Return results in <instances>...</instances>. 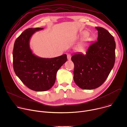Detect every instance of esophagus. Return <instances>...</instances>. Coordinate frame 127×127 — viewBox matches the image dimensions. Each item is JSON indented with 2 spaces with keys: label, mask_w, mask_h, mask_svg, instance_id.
Returning <instances> with one entry per match:
<instances>
[{
  "label": "esophagus",
  "mask_w": 127,
  "mask_h": 127,
  "mask_svg": "<svg viewBox=\"0 0 127 127\" xmlns=\"http://www.w3.org/2000/svg\"><path fill=\"white\" fill-rule=\"evenodd\" d=\"M71 58V56L70 54H68V55H67V59H68V60H70Z\"/></svg>",
  "instance_id": "esophagus-1"
}]
</instances>
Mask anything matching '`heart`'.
I'll return each instance as SVG.
<instances>
[{
	"label": "heart",
	"instance_id": "obj_1",
	"mask_svg": "<svg viewBox=\"0 0 127 127\" xmlns=\"http://www.w3.org/2000/svg\"><path fill=\"white\" fill-rule=\"evenodd\" d=\"M88 32H82V35L84 36V37H86V36L88 35ZM90 41H91V39L90 38H86L82 42H81L79 44L77 45L76 47V50L78 52L80 53L84 52L89 45Z\"/></svg>",
	"mask_w": 127,
	"mask_h": 127
}]
</instances>
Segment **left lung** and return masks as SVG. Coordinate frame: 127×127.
Listing matches in <instances>:
<instances>
[{
    "label": "left lung",
    "mask_w": 127,
    "mask_h": 127,
    "mask_svg": "<svg viewBox=\"0 0 127 127\" xmlns=\"http://www.w3.org/2000/svg\"><path fill=\"white\" fill-rule=\"evenodd\" d=\"M97 41L88 48L86 54H75L71 57L74 64V81L83 89L99 87L106 79L115 62L114 38L103 28L95 27Z\"/></svg>",
    "instance_id": "8db88e82"
}]
</instances>
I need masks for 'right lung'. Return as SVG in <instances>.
<instances>
[{
	"label": "right lung",
	"instance_id": "1",
	"mask_svg": "<svg viewBox=\"0 0 127 127\" xmlns=\"http://www.w3.org/2000/svg\"><path fill=\"white\" fill-rule=\"evenodd\" d=\"M44 28H30L23 32L14 43L13 66L14 72L23 83L37 92L50 89L56 81L59 68L67 61L66 54L52 58L36 56L30 46L32 36Z\"/></svg>",
	"mask_w": 127,
	"mask_h": 127
}]
</instances>
